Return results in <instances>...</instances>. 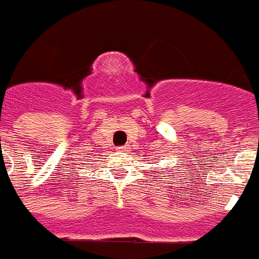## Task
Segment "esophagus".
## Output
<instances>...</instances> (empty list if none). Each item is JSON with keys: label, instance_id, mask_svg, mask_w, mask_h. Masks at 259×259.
Masks as SVG:
<instances>
[{"label": "esophagus", "instance_id": "1", "mask_svg": "<svg viewBox=\"0 0 259 259\" xmlns=\"http://www.w3.org/2000/svg\"><path fill=\"white\" fill-rule=\"evenodd\" d=\"M118 151H119V152H127V151H129V147H127V145H123V147H118Z\"/></svg>", "mask_w": 259, "mask_h": 259}]
</instances>
